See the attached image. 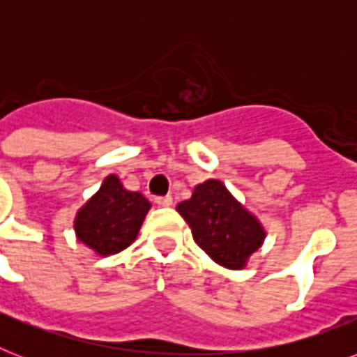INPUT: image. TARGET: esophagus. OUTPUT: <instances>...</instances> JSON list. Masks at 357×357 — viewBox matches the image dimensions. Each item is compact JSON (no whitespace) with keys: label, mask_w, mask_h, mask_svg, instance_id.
Returning a JSON list of instances; mask_svg holds the SVG:
<instances>
[{"label":"esophagus","mask_w":357,"mask_h":357,"mask_svg":"<svg viewBox=\"0 0 357 357\" xmlns=\"http://www.w3.org/2000/svg\"><path fill=\"white\" fill-rule=\"evenodd\" d=\"M155 204L161 207H170L174 204V200H172V196H157Z\"/></svg>","instance_id":"esophagus-1"}]
</instances>
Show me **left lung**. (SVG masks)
I'll list each match as a JSON object with an SVG mask.
<instances>
[{"instance_id": "1", "label": "left lung", "mask_w": 357, "mask_h": 357, "mask_svg": "<svg viewBox=\"0 0 357 357\" xmlns=\"http://www.w3.org/2000/svg\"><path fill=\"white\" fill-rule=\"evenodd\" d=\"M178 211L192 229L195 243L226 268H243L265 238L257 218L218 179L195 187L190 200L181 202Z\"/></svg>"}]
</instances>
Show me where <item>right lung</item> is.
<instances>
[{"label": "right lung", "instance_id": "right-lung-1", "mask_svg": "<svg viewBox=\"0 0 357 357\" xmlns=\"http://www.w3.org/2000/svg\"><path fill=\"white\" fill-rule=\"evenodd\" d=\"M148 209L150 202L140 192L123 189L113 174L77 213L75 234L100 255L119 254L135 241Z\"/></svg>", "mask_w": 357, "mask_h": 357}]
</instances>
